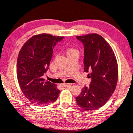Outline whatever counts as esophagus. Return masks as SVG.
Wrapping results in <instances>:
<instances>
[{"instance_id": "obj_1", "label": "esophagus", "mask_w": 133, "mask_h": 133, "mask_svg": "<svg viewBox=\"0 0 133 133\" xmlns=\"http://www.w3.org/2000/svg\"><path fill=\"white\" fill-rule=\"evenodd\" d=\"M72 84H69V83H64V84H62V86L63 87H71Z\"/></svg>"}]
</instances>
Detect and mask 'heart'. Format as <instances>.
<instances>
[{
	"label": "heart",
	"instance_id": "b5f03b06",
	"mask_svg": "<svg viewBox=\"0 0 133 133\" xmlns=\"http://www.w3.org/2000/svg\"><path fill=\"white\" fill-rule=\"evenodd\" d=\"M65 53H66L67 56H71V55H74V54H79L78 50L77 49L74 48L72 47H69L68 48L65 50Z\"/></svg>",
	"mask_w": 133,
	"mask_h": 133
}]
</instances>
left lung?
<instances>
[{"label": "left lung", "mask_w": 133, "mask_h": 133, "mask_svg": "<svg viewBox=\"0 0 133 133\" xmlns=\"http://www.w3.org/2000/svg\"><path fill=\"white\" fill-rule=\"evenodd\" d=\"M76 38L84 46V71L90 72L88 75L91 81L75 99L83 109H97L115 91L118 80L117 59L110 45L101 36L89 34Z\"/></svg>", "instance_id": "obj_1"}]
</instances>
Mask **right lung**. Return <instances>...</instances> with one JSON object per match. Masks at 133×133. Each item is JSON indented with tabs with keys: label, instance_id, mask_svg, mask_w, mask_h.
Wrapping results in <instances>:
<instances>
[{
	"label": "right lung",
	"instance_id": "right-lung-1",
	"mask_svg": "<svg viewBox=\"0 0 133 133\" xmlns=\"http://www.w3.org/2000/svg\"><path fill=\"white\" fill-rule=\"evenodd\" d=\"M63 36L41 34L30 38L22 47L17 59V78L22 93L37 106H47L57 100L60 91L42 78L49 68L53 48Z\"/></svg>",
	"mask_w": 133,
	"mask_h": 133
}]
</instances>
